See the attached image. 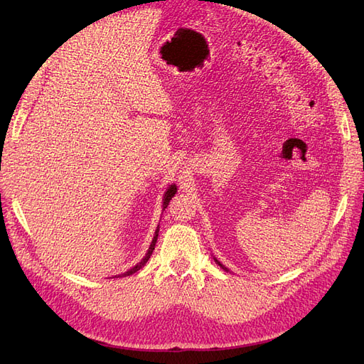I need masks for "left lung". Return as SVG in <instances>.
<instances>
[{"label": "left lung", "instance_id": "1", "mask_svg": "<svg viewBox=\"0 0 364 364\" xmlns=\"http://www.w3.org/2000/svg\"><path fill=\"white\" fill-rule=\"evenodd\" d=\"M214 259H215V258H214ZM215 262H217V264H218V266H220V267H222L223 270H226V272H228V269H226V267L223 266V264H220V261H218V259H215Z\"/></svg>", "mask_w": 364, "mask_h": 364}]
</instances>
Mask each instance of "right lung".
Listing matches in <instances>:
<instances>
[{"label":"right lung","mask_w":364,"mask_h":364,"mask_svg":"<svg viewBox=\"0 0 364 364\" xmlns=\"http://www.w3.org/2000/svg\"><path fill=\"white\" fill-rule=\"evenodd\" d=\"M176 191H178V188H176V185H170L168 188H167V191H165V194H164V202H162V211H164L165 208L168 206V203H170V200H171V197L176 194ZM158 232H159V225H158V228H156V230H155V237H153V240H151V245H150V247H149V250H147V253H146V257L142 258V259L136 264V266L129 269V270L124 272V273L118 274L119 278H121V277H130V274H134L135 272H138L139 269L144 267V264L149 261V258H150V255L153 253V250H155L156 240H158ZM118 277H115V278H118Z\"/></svg>","instance_id":"obj_1"}]
</instances>
